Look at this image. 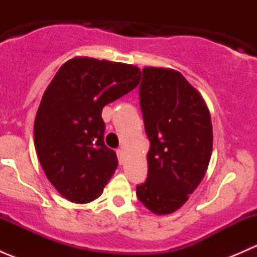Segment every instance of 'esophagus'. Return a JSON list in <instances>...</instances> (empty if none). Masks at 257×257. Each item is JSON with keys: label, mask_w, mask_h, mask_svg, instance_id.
Listing matches in <instances>:
<instances>
[{"label": "esophagus", "mask_w": 257, "mask_h": 257, "mask_svg": "<svg viewBox=\"0 0 257 257\" xmlns=\"http://www.w3.org/2000/svg\"><path fill=\"white\" fill-rule=\"evenodd\" d=\"M116 155H118V160H119V163H123V158H124V153H123V150L121 149H118L116 150Z\"/></svg>", "instance_id": "esophagus-1"}]
</instances>
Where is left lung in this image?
I'll return each mask as SVG.
<instances>
[{
    "label": "left lung",
    "mask_w": 257,
    "mask_h": 257,
    "mask_svg": "<svg viewBox=\"0 0 257 257\" xmlns=\"http://www.w3.org/2000/svg\"><path fill=\"white\" fill-rule=\"evenodd\" d=\"M149 138L148 178L137 186L139 201L155 215L186 203L208 170L212 152L209 108L180 72L144 67L139 88Z\"/></svg>",
    "instance_id": "8db88e82"
}]
</instances>
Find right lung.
Here are the masks:
<instances>
[{"mask_svg": "<svg viewBox=\"0 0 257 257\" xmlns=\"http://www.w3.org/2000/svg\"><path fill=\"white\" fill-rule=\"evenodd\" d=\"M136 66L90 57L67 61L43 93L35 119V148L46 177L67 200L99 198L118 167L104 144V105L141 82Z\"/></svg>", "mask_w": 257, "mask_h": 257, "instance_id": "obj_1", "label": "right lung"}]
</instances>
